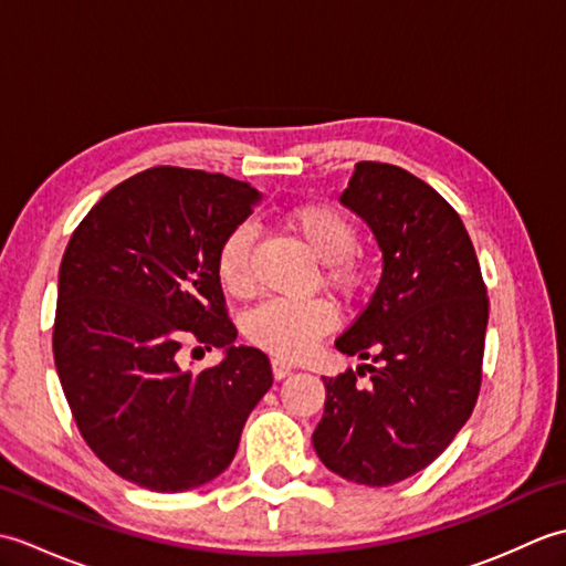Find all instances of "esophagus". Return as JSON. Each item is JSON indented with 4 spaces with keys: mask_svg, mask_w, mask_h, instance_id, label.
<instances>
[{
    "mask_svg": "<svg viewBox=\"0 0 566 566\" xmlns=\"http://www.w3.org/2000/svg\"><path fill=\"white\" fill-rule=\"evenodd\" d=\"M292 369H294V365L286 363V359H282V357H272V375H274V379H284V377H290V375H292Z\"/></svg>",
    "mask_w": 566,
    "mask_h": 566,
    "instance_id": "esophagus-1",
    "label": "esophagus"
}]
</instances>
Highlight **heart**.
Returning a JSON list of instances; mask_svg holds the SVG:
<instances>
[{"instance_id": "obj_1", "label": "heart", "mask_w": 566, "mask_h": 566, "mask_svg": "<svg viewBox=\"0 0 566 566\" xmlns=\"http://www.w3.org/2000/svg\"><path fill=\"white\" fill-rule=\"evenodd\" d=\"M290 228L304 240L318 262L326 264V282L333 290L350 294L363 282V272L353 260L357 250V226L338 209L326 203H306L290 213ZM252 231L235 226L223 238L216 258V272L228 292L245 294L252 286ZM335 326V311L321 302L270 298L248 316V335L276 357H302L321 335Z\"/></svg>"}]
</instances>
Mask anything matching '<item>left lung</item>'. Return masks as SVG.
I'll list each match as a JSON object with an SVG mask.
<instances>
[{"label": "left lung", "mask_w": 566, "mask_h": 566, "mask_svg": "<svg viewBox=\"0 0 566 566\" xmlns=\"http://www.w3.org/2000/svg\"><path fill=\"white\" fill-rule=\"evenodd\" d=\"M381 250V276L335 347L371 359L367 390L347 369L323 377L314 450L331 472L389 486L428 467L472 416L489 323L486 286L467 228L423 179L357 163L340 195Z\"/></svg>", "instance_id": "8db88e82"}]
</instances>
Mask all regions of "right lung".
Listing matches in <instances>:
<instances>
[{
  "label": "right lung",
  "instance_id": "obj_1",
  "mask_svg": "<svg viewBox=\"0 0 566 566\" xmlns=\"http://www.w3.org/2000/svg\"><path fill=\"white\" fill-rule=\"evenodd\" d=\"M262 199L226 175L150 167L94 203L57 272L53 357L92 452L138 486L177 494L233 462L270 359L233 345L216 258ZM224 347L203 373L178 347ZM201 350V347H199Z\"/></svg>",
  "mask_w": 566,
  "mask_h": 566
}]
</instances>
